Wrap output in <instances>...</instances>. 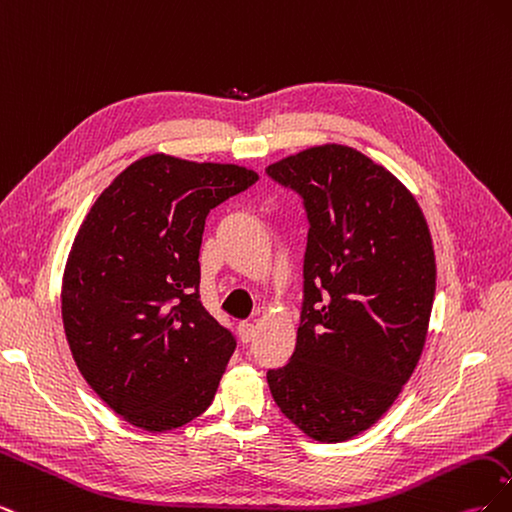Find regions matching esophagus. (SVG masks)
Returning <instances> with one entry per match:
<instances>
[{
	"instance_id": "obj_1",
	"label": "esophagus",
	"mask_w": 512,
	"mask_h": 512,
	"mask_svg": "<svg viewBox=\"0 0 512 512\" xmlns=\"http://www.w3.org/2000/svg\"><path fill=\"white\" fill-rule=\"evenodd\" d=\"M237 331H239V339H241L243 344H250L252 339H254V335H256V327H254L252 322H239Z\"/></svg>"
}]
</instances>
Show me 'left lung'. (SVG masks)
<instances>
[{"label": "left lung", "instance_id": "left-lung-1", "mask_svg": "<svg viewBox=\"0 0 512 512\" xmlns=\"http://www.w3.org/2000/svg\"><path fill=\"white\" fill-rule=\"evenodd\" d=\"M267 175L301 196L309 222L297 346L267 371L269 389L309 438L344 442L393 406L421 359L436 294L429 228L404 185L346 145Z\"/></svg>", "mask_w": 512, "mask_h": 512}]
</instances>
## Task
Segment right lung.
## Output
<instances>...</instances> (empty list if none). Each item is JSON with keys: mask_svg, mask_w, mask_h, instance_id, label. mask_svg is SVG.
I'll return each instance as SVG.
<instances>
[{"mask_svg": "<svg viewBox=\"0 0 512 512\" xmlns=\"http://www.w3.org/2000/svg\"><path fill=\"white\" fill-rule=\"evenodd\" d=\"M258 181L235 164L164 153L108 185L76 232L61 316L83 378L151 433L203 414L237 339L200 303V243L211 209Z\"/></svg>", "mask_w": 512, "mask_h": 512, "instance_id": "obj_1", "label": "right lung"}]
</instances>
